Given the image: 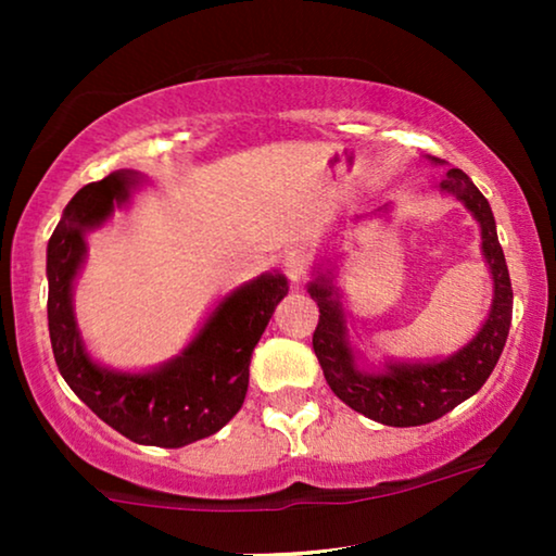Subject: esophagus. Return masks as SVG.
Listing matches in <instances>:
<instances>
[{
    "label": "esophagus",
    "mask_w": 556,
    "mask_h": 556,
    "mask_svg": "<svg viewBox=\"0 0 556 556\" xmlns=\"http://www.w3.org/2000/svg\"><path fill=\"white\" fill-rule=\"evenodd\" d=\"M283 273L291 283H299V280H303V276L308 273V257L303 255L301 250H288L283 255Z\"/></svg>",
    "instance_id": "34e87169"
}]
</instances>
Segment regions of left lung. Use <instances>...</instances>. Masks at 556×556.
I'll list each match as a JSON object with an SVG mask.
<instances>
[{
    "label": "left lung",
    "instance_id": "left-lung-1",
    "mask_svg": "<svg viewBox=\"0 0 556 556\" xmlns=\"http://www.w3.org/2000/svg\"><path fill=\"white\" fill-rule=\"evenodd\" d=\"M443 192H451L473 212L481 223L483 255L493 273V306L489 321L478 337L458 354L435 364H387L384 375H367L356 369L352 346L346 339L344 311L331 280L318 276L308 286L311 299L318 303V326L314 331V352L333 394L369 420L390 428H415L428 425L485 384L504 352L508 326H511L514 291L508 278L506 257L496 235V219L489 200L478 192L466 172L447 169L440 181Z\"/></svg>",
    "mask_w": 556,
    "mask_h": 556
}]
</instances>
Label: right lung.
Returning a JSON list of instances; mask_svg holds the SVG:
<instances>
[{"label": "right lung", "instance_id": "obj_1", "mask_svg": "<svg viewBox=\"0 0 556 556\" xmlns=\"http://www.w3.org/2000/svg\"><path fill=\"white\" fill-rule=\"evenodd\" d=\"M134 174H109L67 202L48 242V324L52 354L71 390L121 435L141 445L181 447L215 435L242 407L250 356L288 280L261 276L219 303L181 356L147 375L101 369L90 362L75 329L71 288L86 255V230L98 227L113 204L128 200Z\"/></svg>", "mask_w": 556, "mask_h": 556}]
</instances>
